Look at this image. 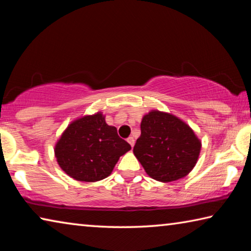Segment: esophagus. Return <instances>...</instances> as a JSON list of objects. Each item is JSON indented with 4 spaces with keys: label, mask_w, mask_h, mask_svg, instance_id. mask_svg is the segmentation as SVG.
Masks as SVG:
<instances>
[{
    "label": "esophagus",
    "mask_w": 251,
    "mask_h": 251,
    "mask_svg": "<svg viewBox=\"0 0 251 251\" xmlns=\"http://www.w3.org/2000/svg\"><path fill=\"white\" fill-rule=\"evenodd\" d=\"M127 142L129 143V145H130L131 147H134V145H135V139H134V137H128V139H127Z\"/></svg>",
    "instance_id": "esophagus-1"
}]
</instances>
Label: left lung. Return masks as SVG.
Masks as SVG:
<instances>
[{"mask_svg":"<svg viewBox=\"0 0 251 251\" xmlns=\"http://www.w3.org/2000/svg\"><path fill=\"white\" fill-rule=\"evenodd\" d=\"M134 154L158 181L185 177L196 165L201 143L190 127L171 114L152 110L144 116Z\"/></svg>","mask_w":251,"mask_h":251,"instance_id":"obj_1","label":"left lung"}]
</instances>
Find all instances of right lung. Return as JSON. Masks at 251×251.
<instances>
[{
	"mask_svg": "<svg viewBox=\"0 0 251 251\" xmlns=\"http://www.w3.org/2000/svg\"><path fill=\"white\" fill-rule=\"evenodd\" d=\"M130 145L108 126L100 113L85 116L67 127L55 146V156L67 175L79 181L107 177Z\"/></svg>",
	"mask_w": 251,
	"mask_h": 251,
	"instance_id": "obj_1",
	"label": "right lung"
}]
</instances>
